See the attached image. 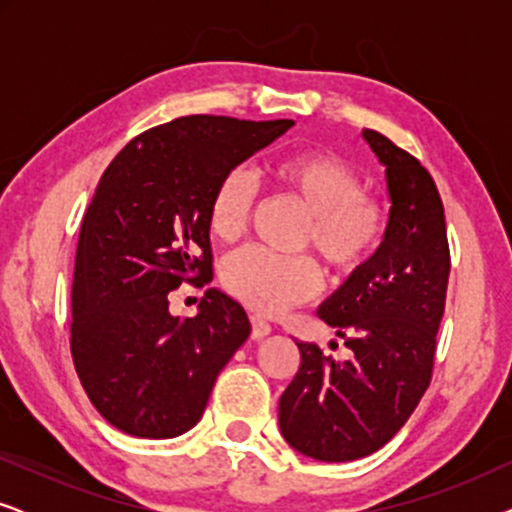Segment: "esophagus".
Instances as JSON below:
<instances>
[{
  "instance_id": "34e87169",
  "label": "esophagus",
  "mask_w": 512,
  "mask_h": 512,
  "mask_svg": "<svg viewBox=\"0 0 512 512\" xmlns=\"http://www.w3.org/2000/svg\"><path fill=\"white\" fill-rule=\"evenodd\" d=\"M270 331H272L270 321H265L261 314H251V338L263 340L265 335H270Z\"/></svg>"
}]
</instances>
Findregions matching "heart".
I'll return each mask as SVG.
<instances>
[{
  "label": "heart",
  "instance_id": "b5f03b06",
  "mask_svg": "<svg viewBox=\"0 0 512 512\" xmlns=\"http://www.w3.org/2000/svg\"><path fill=\"white\" fill-rule=\"evenodd\" d=\"M270 181L307 212L300 244L317 251L333 277L359 272L382 249L389 209L363 191L361 177L345 160L326 151L286 153L270 165ZM256 200L254 179L235 167L209 198V230L216 240L235 242L247 228ZM221 282L230 296L261 314H279L310 300L319 289V268L307 256H272L240 249L223 261Z\"/></svg>",
  "mask_w": 512,
  "mask_h": 512
}]
</instances>
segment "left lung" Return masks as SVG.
I'll list each match as a JSON object with an SVG mask.
<instances>
[{
	"mask_svg": "<svg viewBox=\"0 0 512 512\" xmlns=\"http://www.w3.org/2000/svg\"><path fill=\"white\" fill-rule=\"evenodd\" d=\"M363 139L387 167V240L317 312L352 356L296 342L298 373L279 398L286 443L317 461L368 457L396 436L431 384L445 312L450 244L436 181L382 132Z\"/></svg>",
	"mask_w": 512,
	"mask_h": 512,
	"instance_id": "obj_1",
	"label": "left lung"
}]
</instances>
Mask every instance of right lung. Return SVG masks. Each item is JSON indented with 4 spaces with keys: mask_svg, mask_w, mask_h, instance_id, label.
Here are the masks:
<instances>
[{
    "mask_svg": "<svg viewBox=\"0 0 512 512\" xmlns=\"http://www.w3.org/2000/svg\"><path fill=\"white\" fill-rule=\"evenodd\" d=\"M293 121L181 116L132 139L83 216L72 284V359L97 412L135 438L193 429L216 377L249 338L244 307L207 289L195 317L170 293L212 282L209 198L228 170Z\"/></svg>",
    "mask_w": 512,
    "mask_h": 512,
    "instance_id": "1",
    "label": "right lung"
}]
</instances>
